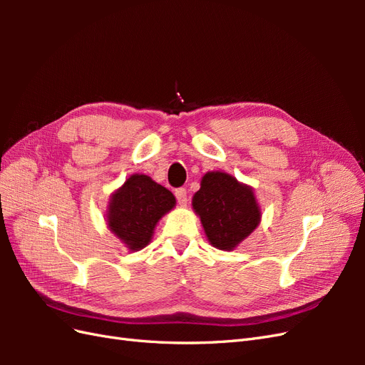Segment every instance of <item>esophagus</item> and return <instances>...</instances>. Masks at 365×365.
Instances as JSON below:
<instances>
[{
  "instance_id": "34e87169",
  "label": "esophagus",
  "mask_w": 365,
  "mask_h": 365,
  "mask_svg": "<svg viewBox=\"0 0 365 365\" xmlns=\"http://www.w3.org/2000/svg\"><path fill=\"white\" fill-rule=\"evenodd\" d=\"M175 196H176V200H178V202L181 205L187 204V190L184 189V187H180V189H176L175 190Z\"/></svg>"
}]
</instances>
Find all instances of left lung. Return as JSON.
Masks as SVG:
<instances>
[{"mask_svg": "<svg viewBox=\"0 0 365 365\" xmlns=\"http://www.w3.org/2000/svg\"><path fill=\"white\" fill-rule=\"evenodd\" d=\"M210 244L233 250L259 225L260 210L250 187L224 172H208L193 196Z\"/></svg>", "mask_w": 365, "mask_h": 365, "instance_id": "obj_1", "label": "left lung"}]
</instances>
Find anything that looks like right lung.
Here are the masks:
<instances>
[{"label":"right lung","mask_w":365,"mask_h":365,"mask_svg":"<svg viewBox=\"0 0 365 365\" xmlns=\"http://www.w3.org/2000/svg\"><path fill=\"white\" fill-rule=\"evenodd\" d=\"M175 207V196L148 175H132L109 204L108 225L132 251L145 248L160 217Z\"/></svg>","instance_id":"obj_1"}]
</instances>
